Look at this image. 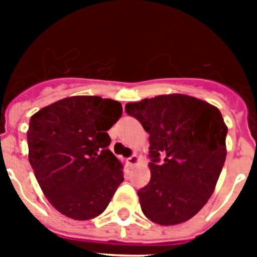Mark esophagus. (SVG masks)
Wrapping results in <instances>:
<instances>
[{
  "label": "esophagus",
  "instance_id": "obj_1",
  "mask_svg": "<svg viewBox=\"0 0 257 257\" xmlns=\"http://www.w3.org/2000/svg\"><path fill=\"white\" fill-rule=\"evenodd\" d=\"M138 162H139V157L136 156V154H133V156L127 158V163H128V165H131V166L136 165Z\"/></svg>",
  "mask_w": 257,
  "mask_h": 257
}]
</instances>
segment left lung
Masks as SVG:
<instances>
[{
    "mask_svg": "<svg viewBox=\"0 0 257 257\" xmlns=\"http://www.w3.org/2000/svg\"><path fill=\"white\" fill-rule=\"evenodd\" d=\"M124 109L149 134L152 176L138 190L142 211L160 225L192 219L212 196L225 162L228 127L220 110L183 94L128 103Z\"/></svg>",
    "mask_w": 257,
    "mask_h": 257,
    "instance_id": "1",
    "label": "left lung"
}]
</instances>
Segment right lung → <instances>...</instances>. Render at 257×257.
<instances>
[{
    "instance_id": "add662e5",
    "label": "right lung",
    "mask_w": 257,
    "mask_h": 257,
    "mask_svg": "<svg viewBox=\"0 0 257 257\" xmlns=\"http://www.w3.org/2000/svg\"><path fill=\"white\" fill-rule=\"evenodd\" d=\"M121 115L119 101L70 96L31 117L29 163L45 197L65 216H99L123 181V166L108 149L106 134Z\"/></svg>"
}]
</instances>
